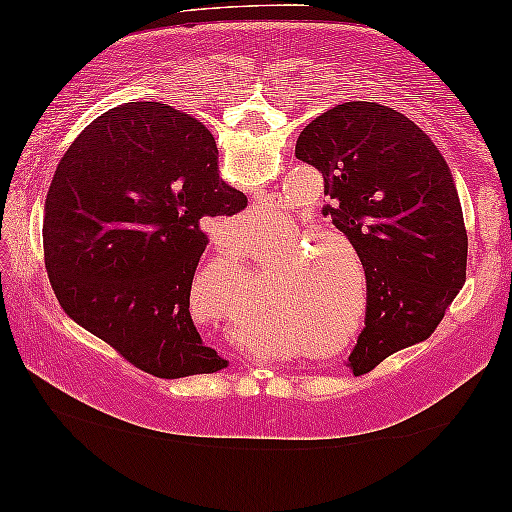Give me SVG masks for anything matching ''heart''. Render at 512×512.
<instances>
[{
	"mask_svg": "<svg viewBox=\"0 0 512 512\" xmlns=\"http://www.w3.org/2000/svg\"><path fill=\"white\" fill-rule=\"evenodd\" d=\"M270 224L267 217H256L251 229L263 231ZM302 261L300 256L293 258ZM343 306L338 295L318 277L309 263L290 270L286 286L272 297L267 318H270L281 334L293 338L295 343L311 345V355L325 357L336 352V345H322L334 336V329L341 325Z\"/></svg>",
	"mask_w": 512,
	"mask_h": 512,
	"instance_id": "b5f03b06",
	"label": "heart"
}]
</instances>
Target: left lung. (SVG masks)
<instances>
[{"instance_id":"8db88e82","label":"left lung","mask_w":512,"mask_h":512,"mask_svg":"<svg viewBox=\"0 0 512 512\" xmlns=\"http://www.w3.org/2000/svg\"><path fill=\"white\" fill-rule=\"evenodd\" d=\"M295 157L325 178L322 215L361 258L366 327L348 366L364 375L426 341L467 279V229L444 155L380 102H343L302 130Z\"/></svg>"}]
</instances>
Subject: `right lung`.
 <instances>
[{
    "instance_id": "right-lung-1",
    "label": "right lung",
    "mask_w": 512,
    "mask_h": 512,
    "mask_svg": "<svg viewBox=\"0 0 512 512\" xmlns=\"http://www.w3.org/2000/svg\"><path fill=\"white\" fill-rule=\"evenodd\" d=\"M245 208L201 121L162 102L109 109L70 144L45 199V267L61 309L155 377L222 371L192 322L190 290L203 222Z\"/></svg>"
}]
</instances>
